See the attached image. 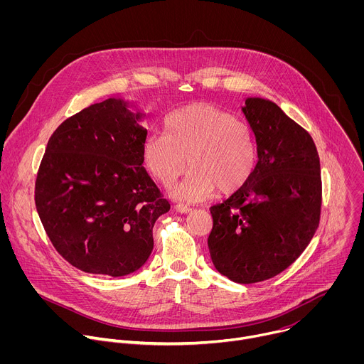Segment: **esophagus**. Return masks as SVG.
<instances>
[{"label":"esophagus","instance_id":"1","mask_svg":"<svg viewBox=\"0 0 364 364\" xmlns=\"http://www.w3.org/2000/svg\"><path fill=\"white\" fill-rule=\"evenodd\" d=\"M174 209H176L178 213H184V215L191 212L190 207H188V205H184V204H176V205H174Z\"/></svg>","mask_w":364,"mask_h":364}]
</instances>
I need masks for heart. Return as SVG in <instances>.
I'll use <instances>...</instances> for the list:
<instances>
[{
	"instance_id": "obj_1",
	"label": "heart",
	"mask_w": 364,
	"mask_h": 364,
	"mask_svg": "<svg viewBox=\"0 0 364 364\" xmlns=\"http://www.w3.org/2000/svg\"><path fill=\"white\" fill-rule=\"evenodd\" d=\"M149 176L170 187L191 168L174 196L200 201L216 188L230 196L252 178L257 164V144L250 127L210 105H194L166 119L164 132H151L141 148Z\"/></svg>"
}]
</instances>
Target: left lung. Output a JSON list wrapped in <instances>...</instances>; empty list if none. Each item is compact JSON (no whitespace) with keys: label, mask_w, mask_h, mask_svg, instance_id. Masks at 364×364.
Masks as SVG:
<instances>
[{"label":"left lung","mask_w":364,"mask_h":364,"mask_svg":"<svg viewBox=\"0 0 364 364\" xmlns=\"http://www.w3.org/2000/svg\"><path fill=\"white\" fill-rule=\"evenodd\" d=\"M257 144L250 181L212 205L207 239L216 269L237 284L267 281L294 264L313 239L321 213L316 144L277 103L247 97L242 108Z\"/></svg>","instance_id":"left-lung-1"}]
</instances>
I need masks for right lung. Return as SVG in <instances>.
<instances>
[{"label":"right lung","mask_w":364,"mask_h":364,"mask_svg":"<svg viewBox=\"0 0 364 364\" xmlns=\"http://www.w3.org/2000/svg\"><path fill=\"white\" fill-rule=\"evenodd\" d=\"M141 118L127 102L107 99L68 118L47 142L36 209L55 249L83 272L139 269L154 247L155 220L170 210L142 167Z\"/></svg>","instance_id":"add662e5"}]
</instances>
